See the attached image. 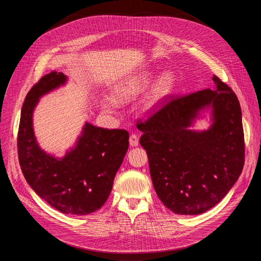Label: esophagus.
Masks as SVG:
<instances>
[{"label": "esophagus", "mask_w": 261, "mask_h": 261, "mask_svg": "<svg viewBox=\"0 0 261 261\" xmlns=\"http://www.w3.org/2000/svg\"><path fill=\"white\" fill-rule=\"evenodd\" d=\"M129 143H130V146H132V147L138 146L139 145V136H138V134H135V133L131 134L130 135V139H129Z\"/></svg>", "instance_id": "34e87169"}]
</instances>
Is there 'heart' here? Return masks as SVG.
<instances>
[{"instance_id":"obj_1","label":"heart","mask_w":261,"mask_h":261,"mask_svg":"<svg viewBox=\"0 0 261 261\" xmlns=\"http://www.w3.org/2000/svg\"><path fill=\"white\" fill-rule=\"evenodd\" d=\"M153 75L151 72H146L140 76L131 79L125 86L118 88L114 92V100L116 102H126L147 90L152 82ZM173 86V77L167 73L162 75L154 84L149 97V106H153L163 97L170 93Z\"/></svg>"}]
</instances>
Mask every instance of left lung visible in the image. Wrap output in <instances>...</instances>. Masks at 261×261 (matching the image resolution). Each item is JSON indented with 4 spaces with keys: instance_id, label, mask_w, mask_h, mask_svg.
<instances>
[{
    "instance_id": "obj_1",
    "label": "left lung",
    "mask_w": 261,
    "mask_h": 261,
    "mask_svg": "<svg viewBox=\"0 0 261 261\" xmlns=\"http://www.w3.org/2000/svg\"><path fill=\"white\" fill-rule=\"evenodd\" d=\"M215 89L188 95H166L144 121L140 144L159 199L180 215H200L220 202L244 165V133L235 92L214 75ZM213 108L207 131L188 129L198 110Z\"/></svg>"
}]
</instances>
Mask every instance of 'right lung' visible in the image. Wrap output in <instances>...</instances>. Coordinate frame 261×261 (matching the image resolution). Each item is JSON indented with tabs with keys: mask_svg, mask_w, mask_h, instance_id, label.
I'll list each match as a JSON object with an SVG mask.
<instances>
[{
	"mask_svg": "<svg viewBox=\"0 0 261 261\" xmlns=\"http://www.w3.org/2000/svg\"><path fill=\"white\" fill-rule=\"evenodd\" d=\"M65 80L64 74L53 71L27 93L18 131V156L25 180L40 198L63 214L88 215L98 211L108 200L129 147V133L87 122L76 148L62 160L42 151L33 131L34 108L41 95Z\"/></svg>",
	"mask_w": 261,
	"mask_h": 261,
	"instance_id": "1",
	"label": "right lung"
}]
</instances>
